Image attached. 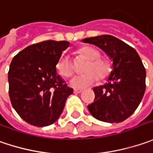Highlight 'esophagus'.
Instances as JSON below:
<instances>
[{"label": "esophagus", "instance_id": "34e87169", "mask_svg": "<svg viewBox=\"0 0 153 153\" xmlns=\"http://www.w3.org/2000/svg\"><path fill=\"white\" fill-rule=\"evenodd\" d=\"M74 93H80V92H82V90H80V89H74Z\"/></svg>", "mask_w": 153, "mask_h": 153}]
</instances>
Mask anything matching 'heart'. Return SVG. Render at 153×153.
Returning a JSON list of instances; mask_svg holds the SVG:
<instances>
[{
  "instance_id": "b5f03b06",
  "label": "heart",
  "mask_w": 153,
  "mask_h": 153,
  "mask_svg": "<svg viewBox=\"0 0 153 153\" xmlns=\"http://www.w3.org/2000/svg\"><path fill=\"white\" fill-rule=\"evenodd\" d=\"M78 55L86 58L88 62L85 64L84 71L86 72L83 74L74 76L69 80V85L74 88H87L99 79H104L111 71V65L109 62L101 59V55L98 50L92 47H83L78 51ZM74 70V63L71 57L63 54L56 63L57 73L63 77H69L73 74Z\"/></svg>"
}]
</instances>
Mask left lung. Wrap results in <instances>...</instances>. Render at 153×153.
<instances>
[{"mask_svg":"<svg viewBox=\"0 0 153 153\" xmlns=\"http://www.w3.org/2000/svg\"><path fill=\"white\" fill-rule=\"evenodd\" d=\"M84 43L94 44L113 61L108 83L93 88L94 102L87 106L96 119L121 123L128 118L142 100L146 91V69L136 50L110 35L88 37Z\"/></svg>","mask_w":153,"mask_h":153,"instance_id":"left-lung-1","label":"left lung"}]
</instances>
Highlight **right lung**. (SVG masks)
<instances>
[{"instance_id":"right-lung-1","label":"right lung","mask_w":153,"mask_h":153,"mask_svg":"<svg viewBox=\"0 0 153 153\" xmlns=\"http://www.w3.org/2000/svg\"><path fill=\"white\" fill-rule=\"evenodd\" d=\"M69 42L48 40L25 48L13 58L8 71L9 97L24 121L51 125L61 116L74 90L57 74V62Z\"/></svg>"}]
</instances>
